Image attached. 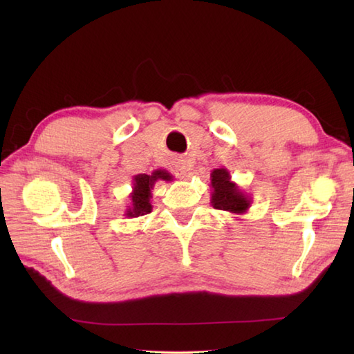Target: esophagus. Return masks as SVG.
<instances>
[{
	"mask_svg": "<svg viewBox=\"0 0 354 354\" xmlns=\"http://www.w3.org/2000/svg\"><path fill=\"white\" fill-rule=\"evenodd\" d=\"M171 170L178 178H189V171H190V164L184 158H175L171 162Z\"/></svg>",
	"mask_w": 354,
	"mask_h": 354,
	"instance_id": "34e87169",
	"label": "esophagus"
}]
</instances>
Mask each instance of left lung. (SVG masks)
Returning a JSON list of instances; mask_svg holds the SVG:
<instances>
[{
  "label": "left lung",
  "instance_id": "obj_1",
  "mask_svg": "<svg viewBox=\"0 0 354 354\" xmlns=\"http://www.w3.org/2000/svg\"><path fill=\"white\" fill-rule=\"evenodd\" d=\"M212 205L232 214H245L251 207V198L231 181L227 169H214L212 171Z\"/></svg>",
  "mask_w": 354,
  "mask_h": 354
}]
</instances>
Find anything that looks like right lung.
Wrapping results in <instances>:
<instances>
[{
    "label": "right lung",
    "instance_id": "obj_1",
    "mask_svg": "<svg viewBox=\"0 0 354 354\" xmlns=\"http://www.w3.org/2000/svg\"><path fill=\"white\" fill-rule=\"evenodd\" d=\"M133 185L131 193V205H127L124 216L126 217H138L152 212V189L158 181H173V176L167 170L158 169L153 170L150 175L141 173V175L133 176Z\"/></svg>",
    "mask_w": 354,
    "mask_h": 354
}]
</instances>
